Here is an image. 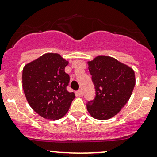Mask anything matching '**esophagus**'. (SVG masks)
I'll return each mask as SVG.
<instances>
[{
    "mask_svg": "<svg viewBox=\"0 0 157 157\" xmlns=\"http://www.w3.org/2000/svg\"><path fill=\"white\" fill-rule=\"evenodd\" d=\"M77 95H78V96H83V90H79L77 92Z\"/></svg>",
    "mask_w": 157,
    "mask_h": 157,
    "instance_id": "1",
    "label": "esophagus"
}]
</instances>
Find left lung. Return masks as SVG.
Masks as SVG:
<instances>
[{
  "label": "left lung",
  "instance_id": "1",
  "mask_svg": "<svg viewBox=\"0 0 157 157\" xmlns=\"http://www.w3.org/2000/svg\"><path fill=\"white\" fill-rule=\"evenodd\" d=\"M95 96L87 102L92 117L108 120L117 114L131 97L135 85V72L117 59L99 56L88 62Z\"/></svg>",
  "mask_w": 157,
  "mask_h": 157
}]
</instances>
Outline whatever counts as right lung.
Masks as SVG:
<instances>
[{
	"mask_svg": "<svg viewBox=\"0 0 157 157\" xmlns=\"http://www.w3.org/2000/svg\"><path fill=\"white\" fill-rule=\"evenodd\" d=\"M68 62L57 53H46L27 64L22 71V87L31 108L48 120L62 118L75 98L67 86L70 77L65 72Z\"/></svg>",
	"mask_w": 157,
	"mask_h": 157,
	"instance_id": "obj_1",
	"label": "right lung"
}]
</instances>
